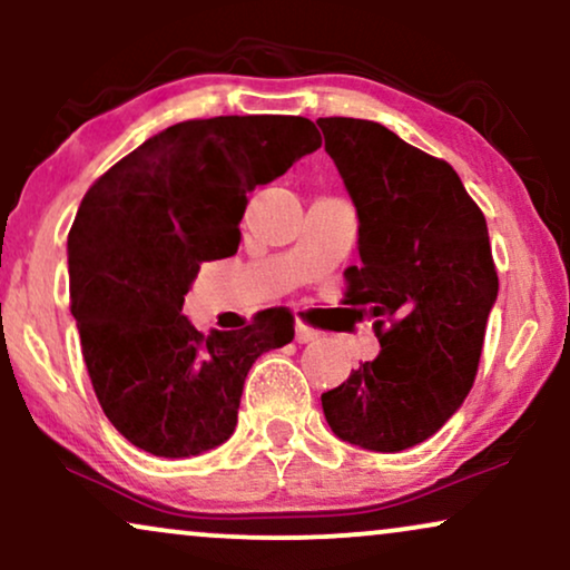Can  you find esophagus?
Segmentation results:
<instances>
[{
	"mask_svg": "<svg viewBox=\"0 0 570 570\" xmlns=\"http://www.w3.org/2000/svg\"><path fill=\"white\" fill-rule=\"evenodd\" d=\"M316 337H318L316 330H311V326L305 324H294V340H297V343H313Z\"/></svg>",
	"mask_w": 570,
	"mask_h": 570,
	"instance_id": "esophagus-1",
	"label": "esophagus"
}]
</instances>
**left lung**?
<instances>
[{"label": "left lung", "mask_w": 570, "mask_h": 570, "mask_svg": "<svg viewBox=\"0 0 570 570\" xmlns=\"http://www.w3.org/2000/svg\"><path fill=\"white\" fill-rule=\"evenodd\" d=\"M358 219L348 303L375 318L381 353L322 394L343 442L399 453L434 436L472 391L499 297L488 225L444 160L381 122L318 117Z\"/></svg>", "instance_id": "obj_1"}]
</instances>
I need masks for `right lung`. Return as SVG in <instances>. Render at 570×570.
<instances>
[{"label":"right lung","instance_id":"add662e5","mask_svg":"<svg viewBox=\"0 0 570 570\" xmlns=\"http://www.w3.org/2000/svg\"><path fill=\"white\" fill-rule=\"evenodd\" d=\"M318 147L307 117L176 122L82 198L67 240L71 316L104 415L144 453L189 458L230 440L252 364L292 343L281 307L203 337L181 305L200 263L238 252L246 195Z\"/></svg>","mask_w":570,"mask_h":570}]
</instances>
